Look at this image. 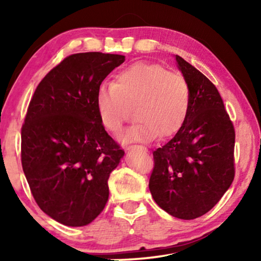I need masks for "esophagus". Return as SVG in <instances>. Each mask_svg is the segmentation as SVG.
Masks as SVG:
<instances>
[{
	"mask_svg": "<svg viewBox=\"0 0 261 261\" xmlns=\"http://www.w3.org/2000/svg\"><path fill=\"white\" fill-rule=\"evenodd\" d=\"M145 149H146V148H145Z\"/></svg>",
	"mask_w": 261,
	"mask_h": 261,
	"instance_id": "1",
	"label": "esophagus"
}]
</instances>
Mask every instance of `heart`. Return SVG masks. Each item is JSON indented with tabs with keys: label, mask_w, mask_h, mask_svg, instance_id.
<instances>
[{
	"label": "heart",
	"mask_w": 261,
	"mask_h": 261,
	"mask_svg": "<svg viewBox=\"0 0 261 261\" xmlns=\"http://www.w3.org/2000/svg\"><path fill=\"white\" fill-rule=\"evenodd\" d=\"M99 122L117 134L134 107L133 126L121 140L146 142L176 134L190 112L191 92L188 81L158 64L139 62L121 70L114 83H103L95 98Z\"/></svg>",
	"instance_id": "obj_1"
}]
</instances>
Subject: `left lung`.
I'll use <instances>...</instances> for the list:
<instances>
[{"label": "left lung", "mask_w": 261, "mask_h": 261, "mask_svg": "<svg viewBox=\"0 0 261 261\" xmlns=\"http://www.w3.org/2000/svg\"><path fill=\"white\" fill-rule=\"evenodd\" d=\"M176 62L190 87V112L176 135L153 152L148 187L167 214L194 220L214 208L233 183L235 132L215 85L181 57Z\"/></svg>", "instance_id": "8db88e82"}]
</instances>
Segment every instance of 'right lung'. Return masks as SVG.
I'll use <instances>...</instances> for the list:
<instances>
[{"instance_id": "add662e5", "label": "right lung", "mask_w": 261, "mask_h": 261, "mask_svg": "<svg viewBox=\"0 0 261 261\" xmlns=\"http://www.w3.org/2000/svg\"><path fill=\"white\" fill-rule=\"evenodd\" d=\"M124 56L66 57L35 89L21 129V163L46 215L70 227L92 222L109 197L108 178L124 151L99 122L95 98Z\"/></svg>"}]
</instances>
